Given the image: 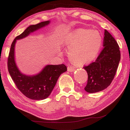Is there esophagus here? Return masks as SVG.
<instances>
[{
	"label": "esophagus",
	"instance_id": "1",
	"mask_svg": "<svg viewBox=\"0 0 130 130\" xmlns=\"http://www.w3.org/2000/svg\"><path fill=\"white\" fill-rule=\"evenodd\" d=\"M75 71V68L73 67H72V66H69V67H68V71L69 72H74Z\"/></svg>",
	"mask_w": 130,
	"mask_h": 130
}]
</instances>
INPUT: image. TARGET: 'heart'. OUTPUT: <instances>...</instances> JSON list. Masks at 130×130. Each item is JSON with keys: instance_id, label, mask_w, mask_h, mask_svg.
Wrapping results in <instances>:
<instances>
[{"instance_id": "obj_1", "label": "heart", "mask_w": 130, "mask_h": 130, "mask_svg": "<svg viewBox=\"0 0 130 130\" xmlns=\"http://www.w3.org/2000/svg\"><path fill=\"white\" fill-rule=\"evenodd\" d=\"M102 37L96 30L78 29L68 36L66 44L69 48V58L77 65L91 63L97 57Z\"/></svg>"}]
</instances>
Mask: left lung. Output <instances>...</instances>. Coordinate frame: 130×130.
<instances>
[{
	"label": "left lung",
	"mask_w": 130,
	"mask_h": 130,
	"mask_svg": "<svg viewBox=\"0 0 130 130\" xmlns=\"http://www.w3.org/2000/svg\"><path fill=\"white\" fill-rule=\"evenodd\" d=\"M103 46L104 48L95 61L83 67L88 75L87 83L84 90L89 93L102 91L110 85L120 60L119 45L106 29Z\"/></svg>",
	"instance_id": "obj_1"
}]
</instances>
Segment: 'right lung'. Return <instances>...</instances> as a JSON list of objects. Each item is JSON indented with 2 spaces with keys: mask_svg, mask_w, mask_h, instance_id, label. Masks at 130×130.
Wrapping results in <instances>:
<instances>
[{
  "mask_svg": "<svg viewBox=\"0 0 130 130\" xmlns=\"http://www.w3.org/2000/svg\"><path fill=\"white\" fill-rule=\"evenodd\" d=\"M50 21L29 26L12 43L8 58V70L12 79L20 91L26 97L34 100H43L48 97L62 73L67 71L65 65H47L42 71L34 75L22 73L15 60V46L17 40L24 39L32 32L50 24Z\"/></svg>",
  "mask_w": 130,
  "mask_h": 130,
  "instance_id": "obj_1",
  "label": "right lung"
}]
</instances>
